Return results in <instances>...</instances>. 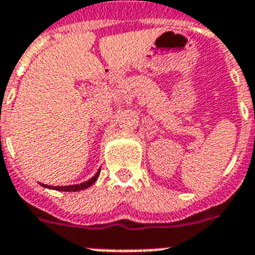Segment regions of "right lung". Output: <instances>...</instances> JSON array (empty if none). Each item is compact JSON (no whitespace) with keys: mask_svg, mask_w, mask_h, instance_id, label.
Returning <instances> with one entry per match:
<instances>
[{"mask_svg":"<svg viewBox=\"0 0 255 255\" xmlns=\"http://www.w3.org/2000/svg\"><path fill=\"white\" fill-rule=\"evenodd\" d=\"M100 175V171L97 173L93 178H90L89 181L84 183H80V185H70V186H46V185H42L45 187H50V189H54V190H62V191H78V190H84V189H88L89 186H92L93 183L96 182V179L98 178Z\"/></svg>","mask_w":255,"mask_h":255,"instance_id":"1","label":"right lung"}]
</instances>
